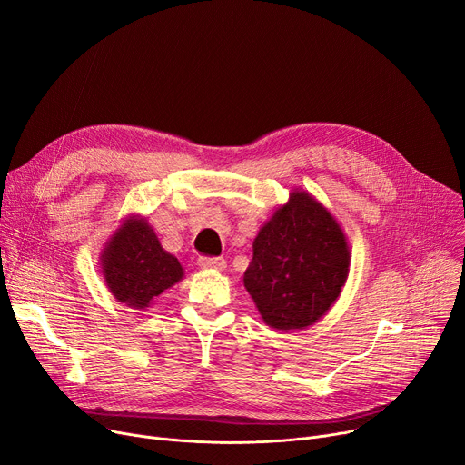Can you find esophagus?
Returning a JSON list of instances; mask_svg holds the SVG:
<instances>
[{
    "label": "esophagus",
    "mask_w": 465,
    "mask_h": 465,
    "mask_svg": "<svg viewBox=\"0 0 465 465\" xmlns=\"http://www.w3.org/2000/svg\"><path fill=\"white\" fill-rule=\"evenodd\" d=\"M200 267L203 270H213V272H223L226 267V260L224 258H209V256H202L198 260Z\"/></svg>",
    "instance_id": "esophagus-1"
}]
</instances>
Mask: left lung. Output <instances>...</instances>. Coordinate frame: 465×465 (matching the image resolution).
I'll use <instances>...</instances> for the list:
<instances>
[{
	"mask_svg": "<svg viewBox=\"0 0 465 465\" xmlns=\"http://www.w3.org/2000/svg\"><path fill=\"white\" fill-rule=\"evenodd\" d=\"M349 267V241L335 216L296 188L254 237L242 282L267 326L305 330L337 302Z\"/></svg>",
	"mask_w": 465,
	"mask_h": 465,
	"instance_id": "left-lung-1",
	"label": "left lung"
}]
</instances>
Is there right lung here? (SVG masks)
<instances>
[{
	"mask_svg": "<svg viewBox=\"0 0 465 465\" xmlns=\"http://www.w3.org/2000/svg\"><path fill=\"white\" fill-rule=\"evenodd\" d=\"M105 284L116 302L146 309L184 277L181 262L169 254L149 220L130 214L105 241L100 254Z\"/></svg>",
	"mask_w": 465,
	"mask_h": 465,
	"instance_id": "1",
	"label": "right lung"
}]
</instances>
